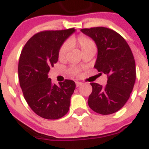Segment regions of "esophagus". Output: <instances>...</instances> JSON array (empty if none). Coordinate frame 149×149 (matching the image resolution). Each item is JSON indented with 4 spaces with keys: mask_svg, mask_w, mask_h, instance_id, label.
Here are the masks:
<instances>
[{
    "mask_svg": "<svg viewBox=\"0 0 149 149\" xmlns=\"http://www.w3.org/2000/svg\"><path fill=\"white\" fill-rule=\"evenodd\" d=\"M82 84H83L82 82H79V81H77V82H76V86H77V87H78V86H81Z\"/></svg>",
    "mask_w": 149,
    "mask_h": 149,
    "instance_id": "esophagus-1",
    "label": "esophagus"
}]
</instances>
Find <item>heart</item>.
Here are the masks:
<instances>
[{
    "mask_svg": "<svg viewBox=\"0 0 149 149\" xmlns=\"http://www.w3.org/2000/svg\"><path fill=\"white\" fill-rule=\"evenodd\" d=\"M67 44L68 45H63L59 50L58 56L60 60H62L65 56V54H66L67 51L68 50V45L77 47L81 50L82 54L89 51H93V50L95 51V44L94 42L91 39H89V37H86L84 36H79L77 37L71 38L68 41ZM70 72L73 74H77L79 73V71L75 68L72 69Z\"/></svg>",
    "mask_w": 149,
    "mask_h": 149,
    "instance_id": "obj_1",
    "label": "heart"
}]
</instances>
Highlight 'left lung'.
Returning a JSON list of instances; mask_svg holds the SVG:
<instances>
[{
    "label": "left lung",
    "instance_id": "8db88e82",
    "mask_svg": "<svg viewBox=\"0 0 149 149\" xmlns=\"http://www.w3.org/2000/svg\"><path fill=\"white\" fill-rule=\"evenodd\" d=\"M98 48L94 67L107 75L105 86L91 83L88 104L102 115L114 113L128 100L136 81V64L131 48L120 34L103 27L81 29Z\"/></svg>",
    "mask_w": 149,
    "mask_h": 149
}]
</instances>
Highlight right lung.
Wrapping results in <instances>:
<instances>
[{"label":"right lung","instance_id":"add662e5","mask_svg":"<svg viewBox=\"0 0 149 149\" xmlns=\"http://www.w3.org/2000/svg\"><path fill=\"white\" fill-rule=\"evenodd\" d=\"M75 30H47L35 34L22 51L18 78L24 97L33 111L46 119H57L68 113L75 83L65 80L53 84L51 67L58 61L59 50Z\"/></svg>","mask_w":149,"mask_h":149}]
</instances>
